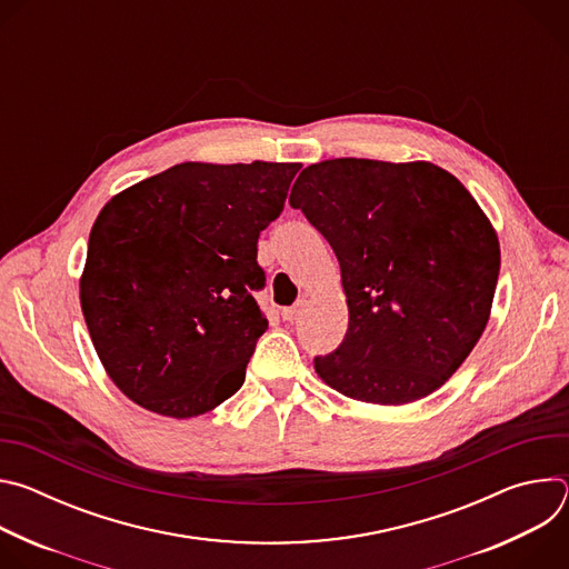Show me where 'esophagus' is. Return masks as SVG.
Segmentation results:
<instances>
[{
    "mask_svg": "<svg viewBox=\"0 0 569 569\" xmlns=\"http://www.w3.org/2000/svg\"><path fill=\"white\" fill-rule=\"evenodd\" d=\"M303 306H306V301H303V299H299L295 306L283 308V310H281V317H283L286 321H295V319H299V315H301Z\"/></svg>",
    "mask_w": 569,
    "mask_h": 569,
    "instance_id": "obj_1",
    "label": "esophagus"
}]
</instances>
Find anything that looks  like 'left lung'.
<instances>
[{"instance_id":"left-lung-1","label":"left lung","mask_w":569,"mask_h":569,"mask_svg":"<svg viewBox=\"0 0 569 569\" xmlns=\"http://www.w3.org/2000/svg\"><path fill=\"white\" fill-rule=\"evenodd\" d=\"M290 207L329 240L349 303L319 378L376 405L439 389L481 338L500 274L498 236L466 187L430 161L340 157L303 169Z\"/></svg>"}]
</instances>
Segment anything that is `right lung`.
<instances>
[{"label": "right lung", "instance_id": "add662e5", "mask_svg": "<svg viewBox=\"0 0 569 569\" xmlns=\"http://www.w3.org/2000/svg\"><path fill=\"white\" fill-rule=\"evenodd\" d=\"M299 169L184 161L101 209L80 308L108 376L141 408L191 419L246 382L268 329L257 242Z\"/></svg>", "mask_w": 569, "mask_h": 569}]
</instances>
